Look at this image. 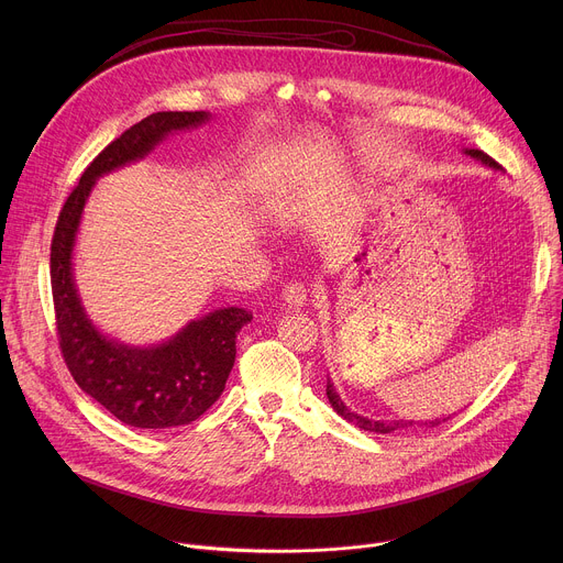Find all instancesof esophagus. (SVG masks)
Returning a JSON list of instances; mask_svg holds the SVG:
<instances>
[{"label": "esophagus", "mask_w": 563, "mask_h": 563, "mask_svg": "<svg viewBox=\"0 0 563 563\" xmlns=\"http://www.w3.org/2000/svg\"><path fill=\"white\" fill-rule=\"evenodd\" d=\"M283 305L289 309H300L307 305V289L300 283H291L283 289Z\"/></svg>", "instance_id": "obj_1"}]
</instances>
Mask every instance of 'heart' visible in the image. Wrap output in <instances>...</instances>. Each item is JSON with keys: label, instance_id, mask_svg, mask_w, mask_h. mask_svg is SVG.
I'll list each match as a JSON object with an SVG mask.
<instances>
[{"label": "heart", "instance_id": "obj_1", "mask_svg": "<svg viewBox=\"0 0 563 563\" xmlns=\"http://www.w3.org/2000/svg\"><path fill=\"white\" fill-rule=\"evenodd\" d=\"M272 218L280 224H291L298 218V207L289 200L276 202V205H272Z\"/></svg>", "mask_w": 563, "mask_h": 563}]
</instances>
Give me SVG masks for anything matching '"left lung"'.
<instances>
[{
  "label": "left lung",
  "mask_w": 563,
  "mask_h": 563,
  "mask_svg": "<svg viewBox=\"0 0 563 563\" xmlns=\"http://www.w3.org/2000/svg\"><path fill=\"white\" fill-rule=\"evenodd\" d=\"M463 153L470 155V157H474V159H478L481 165H486V167L493 169V172H504L501 165L495 163V159H493L488 153H484V151H478V148H463ZM328 398H330V404H332V408H334V412H336L339 417H343L347 423H354L356 428H361V430H365V432H374V434L408 432V430H415V428H426V430H428V428H437L439 423H443V421L450 419V415L443 417V419L437 417V419H426V421H415V419H369V417H363V415L350 410V408L343 404V398H341V394L336 391V387H334V383H332L330 376H328Z\"/></svg>",
  "instance_id": "obj_1"
}]
</instances>
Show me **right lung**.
Returning <instances> with one entry per match:
<instances>
[{"label": "right lung", "mask_w": 563, "mask_h": 563, "mask_svg": "<svg viewBox=\"0 0 563 563\" xmlns=\"http://www.w3.org/2000/svg\"><path fill=\"white\" fill-rule=\"evenodd\" d=\"M207 111H159L113 140L79 178L64 202L51 245V287L64 361L91 398L131 428L167 430L202 417L224 389L235 361V336L252 323L243 307H220L167 341L129 345L104 334L79 298L73 254L96 183L140 163L176 131L207 124Z\"/></svg>", "instance_id": "1"}]
</instances>
